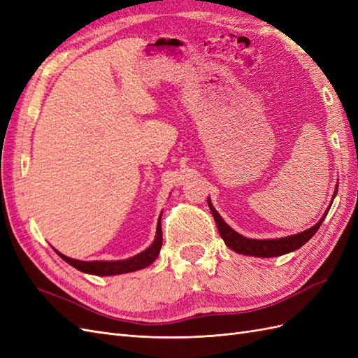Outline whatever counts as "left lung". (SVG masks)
Listing matches in <instances>:
<instances>
[{"mask_svg": "<svg viewBox=\"0 0 358 358\" xmlns=\"http://www.w3.org/2000/svg\"><path fill=\"white\" fill-rule=\"evenodd\" d=\"M336 192H338V189L334 191V197H336ZM208 204H209L210 212H212L215 222H216V227H218V231L224 239L225 245L229 246L230 249H233V251H236L237 254L262 257V258L278 257V255L288 254L291 251H296V249H299L300 246L305 245L310 239V237L318 231L324 218H326V215L329 213V210H327L326 215H324L322 218L318 221V224L310 227V229L306 230V231H301V233L294 234V236L282 237V239L254 241V239H248V237H243L242 234L236 233L233 229H230V227L224 222V220L221 218L220 213L215 210L210 200H208Z\"/></svg>", "mask_w": 358, "mask_h": 358, "instance_id": "obj_1", "label": "left lung"}]
</instances>
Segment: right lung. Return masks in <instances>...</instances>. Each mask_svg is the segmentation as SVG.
<instances>
[{
	"label": "right lung",
	"instance_id": "obj_1",
	"mask_svg": "<svg viewBox=\"0 0 358 358\" xmlns=\"http://www.w3.org/2000/svg\"><path fill=\"white\" fill-rule=\"evenodd\" d=\"M161 245H162V231H161V218H159L157 225V237L154 243L150 245L146 251L140 252L128 259H122V262H80V259L69 258L58 251L57 252L64 262H67L70 266L80 270V272L96 275V276H112V275L136 272V270L145 268L149 264H152L161 251Z\"/></svg>",
	"mask_w": 358,
	"mask_h": 358
}]
</instances>
